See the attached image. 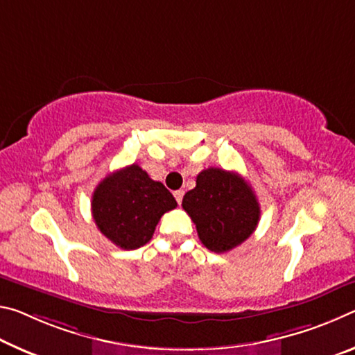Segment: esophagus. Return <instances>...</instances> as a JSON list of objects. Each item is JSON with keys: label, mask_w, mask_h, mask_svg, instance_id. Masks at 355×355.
Segmentation results:
<instances>
[{"label": "esophagus", "mask_w": 355, "mask_h": 355, "mask_svg": "<svg viewBox=\"0 0 355 355\" xmlns=\"http://www.w3.org/2000/svg\"><path fill=\"white\" fill-rule=\"evenodd\" d=\"M174 198H176L178 205H181L182 198H184V190H176V191H174Z\"/></svg>", "instance_id": "obj_1"}]
</instances>
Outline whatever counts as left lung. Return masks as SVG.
Wrapping results in <instances>:
<instances>
[{
  "instance_id": "left-lung-1",
  "label": "left lung",
  "mask_w": 355,
  "mask_h": 355,
  "mask_svg": "<svg viewBox=\"0 0 355 355\" xmlns=\"http://www.w3.org/2000/svg\"><path fill=\"white\" fill-rule=\"evenodd\" d=\"M182 207L196 225L202 245L216 253L247 241L261 216L257 195L245 179L222 168L202 170L196 187L184 195Z\"/></svg>"
}]
</instances>
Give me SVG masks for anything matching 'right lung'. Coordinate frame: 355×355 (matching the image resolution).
<instances>
[{
    "label": "right lung",
    "mask_w": 355,
    "mask_h": 355,
    "mask_svg": "<svg viewBox=\"0 0 355 355\" xmlns=\"http://www.w3.org/2000/svg\"><path fill=\"white\" fill-rule=\"evenodd\" d=\"M176 206L170 190L135 164L108 174L91 201L97 228L123 250L148 243L160 217Z\"/></svg>",
    "instance_id": "right-lung-1"
}]
</instances>
